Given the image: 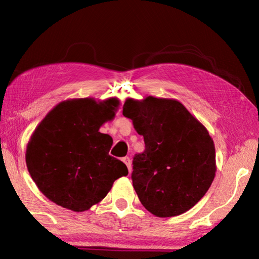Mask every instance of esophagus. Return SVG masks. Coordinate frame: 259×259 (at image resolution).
I'll use <instances>...</instances> for the list:
<instances>
[{"label":"esophagus","mask_w":259,"mask_h":259,"mask_svg":"<svg viewBox=\"0 0 259 259\" xmlns=\"http://www.w3.org/2000/svg\"><path fill=\"white\" fill-rule=\"evenodd\" d=\"M122 161H123L124 163H125V165L128 166V170H129V172H131V169H133V165H131V160H130V157L125 156V157H123V159H122Z\"/></svg>","instance_id":"34e87169"}]
</instances>
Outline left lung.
<instances>
[{
    "mask_svg": "<svg viewBox=\"0 0 259 259\" xmlns=\"http://www.w3.org/2000/svg\"><path fill=\"white\" fill-rule=\"evenodd\" d=\"M123 115L143 136L145 151L133 161V185L156 217L182 214L199 202L216 175V152L208 130L176 99L128 98Z\"/></svg>",
    "mask_w": 259,
    "mask_h": 259,
    "instance_id": "left-lung-1",
    "label": "left lung"
}]
</instances>
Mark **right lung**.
<instances>
[{
	"instance_id": "obj_1",
	"label": "right lung",
	"mask_w": 259,
	"mask_h": 259,
	"mask_svg": "<svg viewBox=\"0 0 259 259\" xmlns=\"http://www.w3.org/2000/svg\"><path fill=\"white\" fill-rule=\"evenodd\" d=\"M120 106L117 98L61 102L34 130L26 148L30 177L48 199L82 212L99 203L117 178L128 175L123 162L108 154L113 139L99 133Z\"/></svg>"
}]
</instances>
